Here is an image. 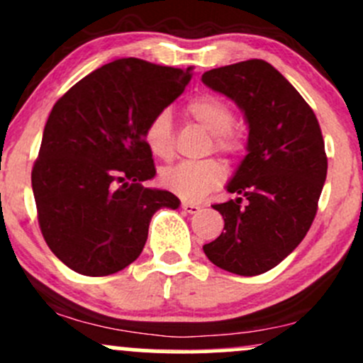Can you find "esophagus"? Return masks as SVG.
I'll return each instance as SVG.
<instances>
[{"label":"esophagus","mask_w":363,"mask_h":363,"mask_svg":"<svg viewBox=\"0 0 363 363\" xmlns=\"http://www.w3.org/2000/svg\"><path fill=\"white\" fill-rule=\"evenodd\" d=\"M200 205L196 203H189V201H182V211H184L186 213H196L200 212Z\"/></svg>","instance_id":"34e87169"}]
</instances>
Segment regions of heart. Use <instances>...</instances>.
I'll use <instances>...</instances> for the list:
<instances>
[{"mask_svg":"<svg viewBox=\"0 0 363 363\" xmlns=\"http://www.w3.org/2000/svg\"><path fill=\"white\" fill-rule=\"evenodd\" d=\"M186 111L196 123L213 135V147L224 155H236L243 144L233 130L235 114L226 102L217 95L203 94L191 99ZM144 143L156 158L169 160L174 155V130L169 111H160L147 121L144 128ZM224 181V169L216 160L182 162L162 172V184L169 191L186 201L201 200L207 193L219 188Z\"/></svg>","mask_w":363,"mask_h":363,"instance_id":"heart-1","label":"heart"}]
</instances>
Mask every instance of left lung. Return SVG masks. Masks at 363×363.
Here are the masks:
<instances>
[{
  "label": "left lung",
  "mask_w": 363,
  "mask_h": 363,
  "mask_svg": "<svg viewBox=\"0 0 363 363\" xmlns=\"http://www.w3.org/2000/svg\"><path fill=\"white\" fill-rule=\"evenodd\" d=\"M201 82L231 99L249 127L247 155L226 184L238 198L212 205L224 231L203 252L220 269L255 277L280 264L315 219L327 177L322 130L299 91L266 60L217 67Z\"/></svg>",
  "instance_id": "obj_1"
}]
</instances>
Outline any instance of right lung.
Listing matches in <instances>:
<instances>
[{"instance_id": "obj_1", "label": "right lung", "mask_w": 363, "mask_h": 363, "mask_svg": "<svg viewBox=\"0 0 363 363\" xmlns=\"http://www.w3.org/2000/svg\"><path fill=\"white\" fill-rule=\"evenodd\" d=\"M186 71L118 59L71 86L53 106L30 181L38 220L67 268L106 277L143 252L151 217L181 201L144 188L156 175L144 128L186 89Z\"/></svg>"}]
</instances>
